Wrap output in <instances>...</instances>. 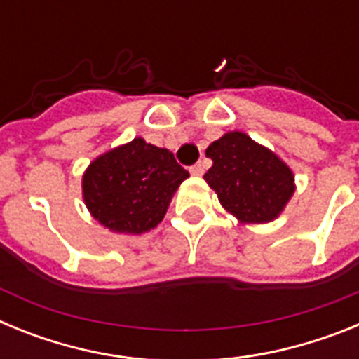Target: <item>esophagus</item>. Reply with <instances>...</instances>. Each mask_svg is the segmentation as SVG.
<instances>
[{"label": "esophagus", "mask_w": 359, "mask_h": 359, "mask_svg": "<svg viewBox=\"0 0 359 359\" xmlns=\"http://www.w3.org/2000/svg\"><path fill=\"white\" fill-rule=\"evenodd\" d=\"M203 172H205V165H203L201 161H198V163L190 167V174H192V176H203Z\"/></svg>", "instance_id": "34e87169"}]
</instances>
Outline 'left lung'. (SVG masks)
Instances as JSON below:
<instances>
[{
	"mask_svg": "<svg viewBox=\"0 0 359 359\" xmlns=\"http://www.w3.org/2000/svg\"><path fill=\"white\" fill-rule=\"evenodd\" d=\"M207 156L214 165L205 180L221 205L243 223L273 221L293 196L290 167L244 133H226L212 142Z\"/></svg>",
	"mask_w": 359,
	"mask_h": 359,
	"instance_id": "obj_1",
	"label": "left lung"
}]
</instances>
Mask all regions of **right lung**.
Listing matches in <instances>:
<instances>
[{
	"label": "right lung",
	"instance_id": "add662e5",
	"mask_svg": "<svg viewBox=\"0 0 359 359\" xmlns=\"http://www.w3.org/2000/svg\"><path fill=\"white\" fill-rule=\"evenodd\" d=\"M189 177L167 149L144 138L98 156L82 177L86 207L116 233H144L161 223L172 194Z\"/></svg>",
	"mask_w": 359,
	"mask_h": 359
}]
</instances>
